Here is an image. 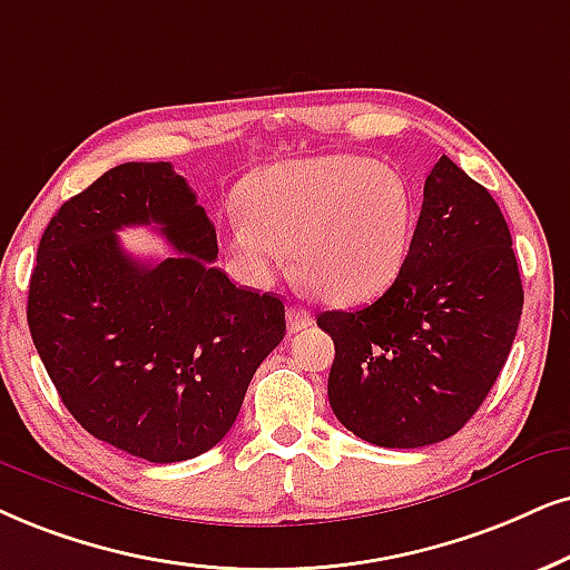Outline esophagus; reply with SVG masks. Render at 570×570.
<instances>
[{"label":"esophagus","mask_w":570,"mask_h":570,"mask_svg":"<svg viewBox=\"0 0 570 570\" xmlns=\"http://www.w3.org/2000/svg\"><path fill=\"white\" fill-rule=\"evenodd\" d=\"M286 326H289L292 334H297V331L313 326V313H309L307 307L294 305V307L286 309Z\"/></svg>","instance_id":"34e87169"}]
</instances>
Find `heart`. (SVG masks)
I'll return each instance as SVG.
<instances>
[{
    "instance_id": "b5f03b06",
    "label": "heart",
    "mask_w": 570,
    "mask_h": 570,
    "mask_svg": "<svg viewBox=\"0 0 570 570\" xmlns=\"http://www.w3.org/2000/svg\"><path fill=\"white\" fill-rule=\"evenodd\" d=\"M242 210L223 223L236 278L271 286L289 268L315 297L350 307L400 276L415 232V199L400 170L352 155L286 160L252 173Z\"/></svg>"
}]
</instances>
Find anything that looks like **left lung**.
I'll return each mask as SVG.
<instances>
[{"mask_svg": "<svg viewBox=\"0 0 570 570\" xmlns=\"http://www.w3.org/2000/svg\"><path fill=\"white\" fill-rule=\"evenodd\" d=\"M521 309V273L500 207L442 155L423 186L397 281L368 307L318 315L336 350L331 410L379 446L444 442L494 386Z\"/></svg>", "mask_w": 570, "mask_h": 570, "instance_id": "1", "label": "left lung"}]
</instances>
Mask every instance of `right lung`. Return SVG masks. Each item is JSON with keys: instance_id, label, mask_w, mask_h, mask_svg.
I'll list each match as a JSON object with an SVG mask.
<instances>
[{"instance_id": "obj_1", "label": "right lung", "mask_w": 570, "mask_h": 570, "mask_svg": "<svg viewBox=\"0 0 570 570\" xmlns=\"http://www.w3.org/2000/svg\"><path fill=\"white\" fill-rule=\"evenodd\" d=\"M126 225H157L178 256L136 262ZM218 236L170 163H124L49 220L28 286L36 352L91 436L149 463L220 442L257 365L286 334L284 302L215 268Z\"/></svg>"}]
</instances>
